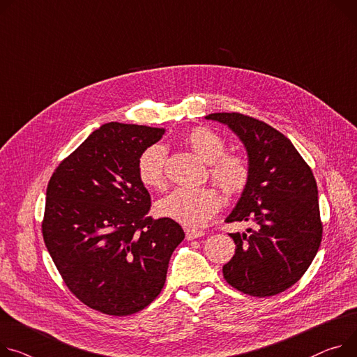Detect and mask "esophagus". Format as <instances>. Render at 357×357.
<instances>
[{
	"label": "esophagus",
	"instance_id": "obj_1",
	"mask_svg": "<svg viewBox=\"0 0 357 357\" xmlns=\"http://www.w3.org/2000/svg\"><path fill=\"white\" fill-rule=\"evenodd\" d=\"M204 236V231L202 230H196V229H185V238L187 240H195Z\"/></svg>",
	"mask_w": 357,
	"mask_h": 357
}]
</instances>
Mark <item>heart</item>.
Masks as SVG:
<instances>
[{"mask_svg": "<svg viewBox=\"0 0 357 357\" xmlns=\"http://www.w3.org/2000/svg\"><path fill=\"white\" fill-rule=\"evenodd\" d=\"M185 144L203 161L210 164V176L226 195H240L250 178L249 161L241 154H226L223 137L207 127H196L185 135ZM137 173L140 181L151 190H162L166 180V150L154 144L139 157ZM222 197L214 188L177 187L157 204L160 215L172 218L187 227H202L220 208Z\"/></svg>", "mask_w": 357, "mask_h": 357, "instance_id": "1", "label": "heart"}]
</instances>
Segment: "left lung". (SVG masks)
<instances>
[{"instance_id":"1","label":"left lung","mask_w":357,"mask_h":357,"mask_svg":"<svg viewBox=\"0 0 357 357\" xmlns=\"http://www.w3.org/2000/svg\"><path fill=\"white\" fill-rule=\"evenodd\" d=\"M226 124L245 147L250 178L226 222H252L231 233L236 253L226 282L244 294L268 297L291 287L312 264L323 226L317 184L307 162L276 128L240 113L206 116Z\"/></svg>"}]
</instances>
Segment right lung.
Listing matches in <instances>:
<instances>
[{"label": "right lung", "mask_w": 357, "mask_h": 357, "mask_svg": "<svg viewBox=\"0 0 357 357\" xmlns=\"http://www.w3.org/2000/svg\"><path fill=\"white\" fill-rule=\"evenodd\" d=\"M164 131L107 123L59 164L47 185L48 253L70 291L104 314L147 307L184 238L172 218L147 215L151 199L137 173L140 154Z\"/></svg>", "instance_id": "add662e5"}]
</instances>
